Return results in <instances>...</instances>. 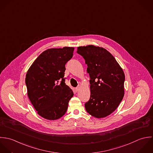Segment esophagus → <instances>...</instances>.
<instances>
[{
  "label": "esophagus",
  "mask_w": 153,
  "mask_h": 153,
  "mask_svg": "<svg viewBox=\"0 0 153 153\" xmlns=\"http://www.w3.org/2000/svg\"><path fill=\"white\" fill-rule=\"evenodd\" d=\"M79 88H76L75 89V91L76 92H77L79 91Z\"/></svg>",
  "instance_id": "obj_1"
}]
</instances>
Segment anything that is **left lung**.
I'll return each instance as SVG.
<instances>
[{
  "label": "left lung",
  "mask_w": 153,
  "mask_h": 153,
  "mask_svg": "<svg viewBox=\"0 0 153 153\" xmlns=\"http://www.w3.org/2000/svg\"><path fill=\"white\" fill-rule=\"evenodd\" d=\"M88 65L91 97L86 111L97 118L106 117L118 108L124 96L125 74L114 57L106 49L92 45L77 47Z\"/></svg>",
  "instance_id": "left-lung-1"
}]
</instances>
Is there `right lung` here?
<instances>
[{
  "label": "right lung",
  "instance_id": "add662e5",
  "mask_svg": "<svg viewBox=\"0 0 153 153\" xmlns=\"http://www.w3.org/2000/svg\"><path fill=\"white\" fill-rule=\"evenodd\" d=\"M74 48H50L42 52L27 71L25 83L28 97L39 115L49 120L60 118L73 96L65 83V65Z\"/></svg>",
  "mask_w": 153,
  "mask_h": 153
}]
</instances>
